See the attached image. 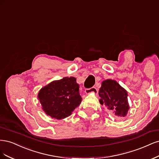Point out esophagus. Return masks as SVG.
Returning a JSON list of instances; mask_svg holds the SVG:
<instances>
[{"instance_id":"obj_1","label":"esophagus","mask_w":159,"mask_h":159,"mask_svg":"<svg viewBox=\"0 0 159 159\" xmlns=\"http://www.w3.org/2000/svg\"><path fill=\"white\" fill-rule=\"evenodd\" d=\"M85 93L86 94H90V93L97 94V93H98V90H97V89L96 88V87H92V88H90V89H86Z\"/></svg>"}]
</instances>
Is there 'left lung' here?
<instances>
[{
  "label": "left lung",
  "mask_w": 159,
  "mask_h": 159,
  "mask_svg": "<svg viewBox=\"0 0 159 159\" xmlns=\"http://www.w3.org/2000/svg\"><path fill=\"white\" fill-rule=\"evenodd\" d=\"M101 104H105L107 108L113 110L115 114L124 117L129 110L127 91L114 80L102 82L99 90Z\"/></svg>",
  "instance_id": "obj_1"
}]
</instances>
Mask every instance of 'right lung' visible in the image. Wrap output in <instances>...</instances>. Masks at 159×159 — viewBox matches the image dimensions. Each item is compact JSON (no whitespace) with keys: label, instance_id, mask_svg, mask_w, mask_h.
Masks as SVG:
<instances>
[{"label":"right lung","instance_id":"1","mask_svg":"<svg viewBox=\"0 0 159 159\" xmlns=\"http://www.w3.org/2000/svg\"><path fill=\"white\" fill-rule=\"evenodd\" d=\"M38 98L45 114L61 120L71 114L82 100L79 85L74 77H65L43 87Z\"/></svg>","mask_w":159,"mask_h":159}]
</instances>
